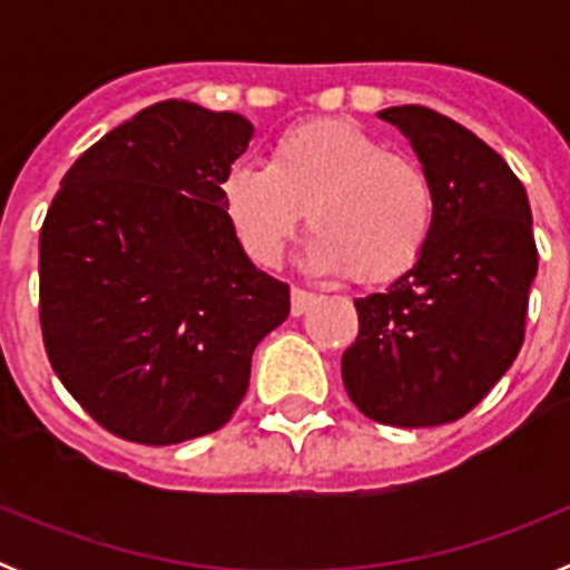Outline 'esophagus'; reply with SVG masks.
<instances>
[{"instance_id": "obj_1", "label": "esophagus", "mask_w": 570, "mask_h": 570, "mask_svg": "<svg viewBox=\"0 0 570 570\" xmlns=\"http://www.w3.org/2000/svg\"><path fill=\"white\" fill-rule=\"evenodd\" d=\"M314 299H316V296L308 294V291L294 288V291H291V314L302 316V314H305V311L311 308V305H314Z\"/></svg>"}]
</instances>
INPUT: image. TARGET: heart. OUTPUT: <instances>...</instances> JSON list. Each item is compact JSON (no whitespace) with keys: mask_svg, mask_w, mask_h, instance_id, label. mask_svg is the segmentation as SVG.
<instances>
[{"mask_svg":"<svg viewBox=\"0 0 570 570\" xmlns=\"http://www.w3.org/2000/svg\"><path fill=\"white\" fill-rule=\"evenodd\" d=\"M223 208L256 265H276L308 214L311 268L382 285L422 256L436 196L416 159L387 150L351 119H314L279 134L265 168L230 170Z\"/></svg>","mask_w":570,"mask_h":570,"instance_id":"1","label":"heart"}]
</instances>
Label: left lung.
Returning <instances> with one entry per match:
<instances>
[{
	"instance_id": "obj_1",
	"label": "left lung",
	"mask_w": 570,
	"mask_h": 570,
	"mask_svg": "<svg viewBox=\"0 0 570 570\" xmlns=\"http://www.w3.org/2000/svg\"><path fill=\"white\" fill-rule=\"evenodd\" d=\"M411 139L436 196L416 265L385 294L354 299L356 342L342 382L367 420L445 425L502 380L525 340L537 242L531 205L508 163L480 136L422 105L380 110Z\"/></svg>"
}]
</instances>
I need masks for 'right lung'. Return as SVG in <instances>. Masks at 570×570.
Segmentation results:
<instances>
[{"mask_svg": "<svg viewBox=\"0 0 570 570\" xmlns=\"http://www.w3.org/2000/svg\"><path fill=\"white\" fill-rule=\"evenodd\" d=\"M254 125L165 99L105 134L65 174L39 234V322L70 396L142 445L234 416L250 356L291 311L223 208Z\"/></svg>", "mask_w": 570, "mask_h": 570, "instance_id": "1", "label": "right lung"}]
</instances>
